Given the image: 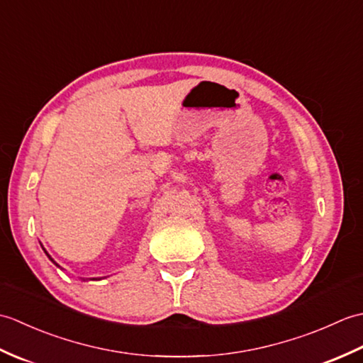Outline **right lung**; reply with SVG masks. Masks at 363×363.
<instances>
[{
	"instance_id": "obj_1",
	"label": "right lung",
	"mask_w": 363,
	"mask_h": 363,
	"mask_svg": "<svg viewBox=\"0 0 363 363\" xmlns=\"http://www.w3.org/2000/svg\"><path fill=\"white\" fill-rule=\"evenodd\" d=\"M46 256H48V254H46ZM48 257H50V256H48ZM50 259H51V257H50ZM51 260H52V259H51ZM52 262H54V260H52ZM54 264H56V262H54ZM56 265H57V264H56Z\"/></svg>"
}]
</instances>
